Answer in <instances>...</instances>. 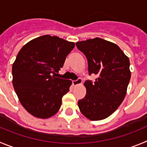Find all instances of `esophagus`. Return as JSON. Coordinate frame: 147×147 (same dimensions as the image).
<instances>
[{
    "label": "esophagus",
    "instance_id": "esophagus-1",
    "mask_svg": "<svg viewBox=\"0 0 147 147\" xmlns=\"http://www.w3.org/2000/svg\"><path fill=\"white\" fill-rule=\"evenodd\" d=\"M82 82H83L82 79L78 78L76 80H72V84H73V86H78L79 85V84H81Z\"/></svg>",
    "mask_w": 147,
    "mask_h": 147
}]
</instances>
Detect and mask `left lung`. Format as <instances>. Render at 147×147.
Wrapping results in <instances>:
<instances>
[{
    "mask_svg": "<svg viewBox=\"0 0 147 147\" xmlns=\"http://www.w3.org/2000/svg\"><path fill=\"white\" fill-rule=\"evenodd\" d=\"M76 46L86 57L89 75H97L94 83H84L86 94L78 101L79 109L88 119H104L126 96L131 77L129 60L118 45L101 38L78 42Z\"/></svg>",
    "mask_w": 147,
    "mask_h": 147,
    "instance_id": "obj_1",
    "label": "left lung"
}]
</instances>
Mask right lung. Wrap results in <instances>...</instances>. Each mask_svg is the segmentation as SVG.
<instances>
[{
    "label": "right lung",
    "mask_w": 147,
    "mask_h": 147,
    "mask_svg": "<svg viewBox=\"0 0 147 147\" xmlns=\"http://www.w3.org/2000/svg\"><path fill=\"white\" fill-rule=\"evenodd\" d=\"M75 43L44 35L32 39L18 53L12 65V83L20 102L35 117L47 119L59 111L70 80L56 78Z\"/></svg>",
    "instance_id": "add662e5"
}]
</instances>
